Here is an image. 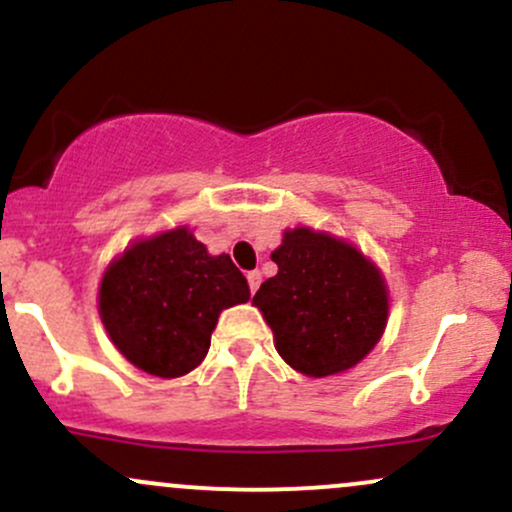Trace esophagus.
<instances>
[{"instance_id": "obj_1", "label": "esophagus", "mask_w": 512, "mask_h": 512, "mask_svg": "<svg viewBox=\"0 0 512 512\" xmlns=\"http://www.w3.org/2000/svg\"><path fill=\"white\" fill-rule=\"evenodd\" d=\"M246 280H249L251 293H256L258 285H261V271H249V273H246Z\"/></svg>"}]
</instances>
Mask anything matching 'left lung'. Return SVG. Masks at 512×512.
Instances as JSON below:
<instances>
[{
	"label": "left lung",
	"mask_w": 512,
	"mask_h": 512,
	"mask_svg": "<svg viewBox=\"0 0 512 512\" xmlns=\"http://www.w3.org/2000/svg\"><path fill=\"white\" fill-rule=\"evenodd\" d=\"M271 258L278 273L261 283L254 305L278 354L312 378L359 364L386 329L381 273L354 246L305 227L285 232Z\"/></svg>",
	"instance_id": "obj_1"
}]
</instances>
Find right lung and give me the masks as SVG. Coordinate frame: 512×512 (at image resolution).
<instances>
[{
	"mask_svg": "<svg viewBox=\"0 0 512 512\" xmlns=\"http://www.w3.org/2000/svg\"><path fill=\"white\" fill-rule=\"evenodd\" d=\"M249 298L232 258L210 256L183 227L139 241L109 266L100 315L131 364L175 378L205 359L219 312Z\"/></svg>",
	"mask_w": 512,
	"mask_h": 512,
	"instance_id": "add662e5",
	"label": "right lung"
}]
</instances>
